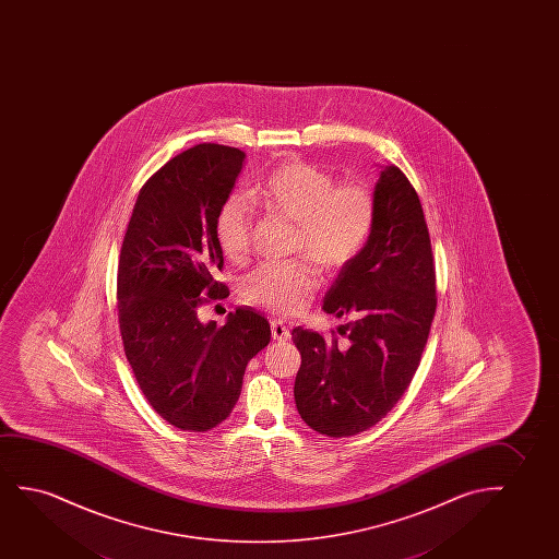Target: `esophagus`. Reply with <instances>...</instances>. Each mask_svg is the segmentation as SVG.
I'll use <instances>...</instances> for the list:
<instances>
[{
	"label": "esophagus",
	"mask_w": 559,
	"mask_h": 559,
	"mask_svg": "<svg viewBox=\"0 0 559 559\" xmlns=\"http://www.w3.org/2000/svg\"><path fill=\"white\" fill-rule=\"evenodd\" d=\"M271 334L276 342H288L290 340V329L283 321H271Z\"/></svg>",
	"instance_id": "1"
}]
</instances>
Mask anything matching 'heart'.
I'll return each instance as SVG.
<instances>
[{"label": "heart", "mask_w": 559, "mask_h": 559, "mask_svg": "<svg viewBox=\"0 0 559 559\" xmlns=\"http://www.w3.org/2000/svg\"><path fill=\"white\" fill-rule=\"evenodd\" d=\"M248 199L267 214L296 223L294 250L324 271L347 267L367 246L376 219V200L367 185H336L324 169L292 160L255 185ZM215 235L230 261L248 258L252 248L253 210L246 200L223 202ZM319 288V273L306 260L265 263L245 276L246 301L276 314H298Z\"/></svg>", "instance_id": "heart-1"}]
</instances>
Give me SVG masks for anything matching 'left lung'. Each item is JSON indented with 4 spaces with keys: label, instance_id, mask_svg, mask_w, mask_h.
<instances>
[{
    "label": "left lung",
    "instance_id": "obj_1",
    "mask_svg": "<svg viewBox=\"0 0 559 559\" xmlns=\"http://www.w3.org/2000/svg\"><path fill=\"white\" fill-rule=\"evenodd\" d=\"M367 246L340 271L322 309L345 319V344L296 326L301 353L294 399L301 420L322 436L376 426L413 382L436 317V265L420 199L397 166L376 183Z\"/></svg>",
    "mask_w": 559,
    "mask_h": 559
}]
</instances>
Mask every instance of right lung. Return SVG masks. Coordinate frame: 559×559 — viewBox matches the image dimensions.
I'll list each match as a JSON object with an SVG mask.
<instances>
[{
	"instance_id": "obj_1",
	"label": "right lung",
	"mask_w": 559,
	"mask_h": 559,
	"mask_svg": "<svg viewBox=\"0 0 559 559\" xmlns=\"http://www.w3.org/2000/svg\"><path fill=\"white\" fill-rule=\"evenodd\" d=\"M246 154L202 143L148 177L118 260V324L139 388L164 420L207 431L237 405L248 360L267 347L265 317L238 307L222 329L199 307L225 298L215 281L223 250L215 235Z\"/></svg>"
}]
</instances>
